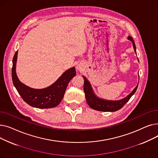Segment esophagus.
<instances>
[{
    "instance_id": "esophagus-1",
    "label": "esophagus",
    "mask_w": 158,
    "mask_h": 158,
    "mask_svg": "<svg viewBox=\"0 0 158 158\" xmlns=\"http://www.w3.org/2000/svg\"><path fill=\"white\" fill-rule=\"evenodd\" d=\"M76 70L78 71H81L82 70V66L81 64H78L76 66Z\"/></svg>"
}]
</instances>
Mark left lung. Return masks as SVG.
<instances>
[{
  "mask_svg": "<svg viewBox=\"0 0 158 158\" xmlns=\"http://www.w3.org/2000/svg\"><path fill=\"white\" fill-rule=\"evenodd\" d=\"M127 39L132 41V46L134 48V51L136 54V45L133 38L131 36H129ZM82 77L84 79V92L85 94V97L86 99V102L89 106L95 110L100 111H110L114 112L118 111L125 105L130 99V98L135 94L136 91L138 88V83L137 86L135 88V89L132 91V92L129 94L127 96L124 97L123 98L120 99V100L117 101H111V100H106V99L98 97L94 93V91L89 81L85 77L82 76Z\"/></svg>",
  "mask_w": 158,
  "mask_h": 158,
  "instance_id": "left-lung-1",
  "label": "left lung"
}]
</instances>
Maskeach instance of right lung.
Here are the masks:
<instances>
[{"instance_id": "1", "label": "right lung", "mask_w": 158, "mask_h": 158, "mask_svg": "<svg viewBox=\"0 0 158 158\" xmlns=\"http://www.w3.org/2000/svg\"><path fill=\"white\" fill-rule=\"evenodd\" d=\"M17 55L18 51L15 52L13 59L12 80L23 100L31 106L40 109L57 106L62 101L69 82L76 76L74 66L66 70L51 86L42 89H35L24 85L18 78L16 72Z\"/></svg>"}]
</instances>
